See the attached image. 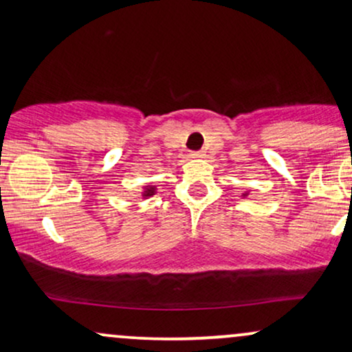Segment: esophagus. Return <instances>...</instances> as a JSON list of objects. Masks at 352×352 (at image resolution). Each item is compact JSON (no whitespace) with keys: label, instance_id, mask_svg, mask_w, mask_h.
Returning a JSON list of instances; mask_svg holds the SVG:
<instances>
[{"label":"esophagus","instance_id":"obj_1","mask_svg":"<svg viewBox=\"0 0 352 352\" xmlns=\"http://www.w3.org/2000/svg\"><path fill=\"white\" fill-rule=\"evenodd\" d=\"M190 155H191V157H203L204 153H203V151H191Z\"/></svg>","mask_w":352,"mask_h":352}]
</instances>
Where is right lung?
I'll list each match as a JSON object with an SVG mask.
<instances>
[{
	"label": "right lung",
	"mask_w": 352,
	"mask_h": 352,
	"mask_svg": "<svg viewBox=\"0 0 352 352\" xmlns=\"http://www.w3.org/2000/svg\"><path fill=\"white\" fill-rule=\"evenodd\" d=\"M154 193V186H151V188L146 190V195H153Z\"/></svg>",
	"instance_id": "1"
}]
</instances>
